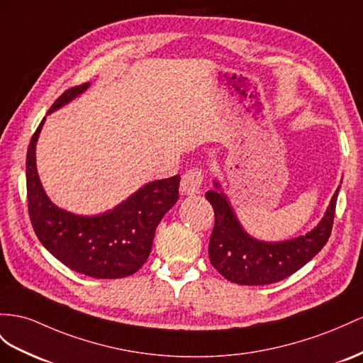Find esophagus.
I'll list each match as a JSON object with an SVG mask.
<instances>
[{"mask_svg":"<svg viewBox=\"0 0 363 363\" xmlns=\"http://www.w3.org/2000/svg\"><path fill=\"white\" fill-rule=\"evenodd\" d=\"M203 182V173L199 169H190L182 174L181 191L184 194H196L201 191V185Z\"/></svg>","mask_w":363,"mask_h":363,"instance_id":"obj_1","label":"esophagus"}]
</instances>
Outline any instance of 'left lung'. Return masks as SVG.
I'll use <instances>...</instances> for the list:
<instances>
[{
    "instance_id": "left-lung-1",
    "label": "left lung",
    "mask_w": 363,
    "mask_h": 363,
    "mask_svg": "<svg viewBox=\"0 0 363 363\" xmlns=\"http://www.w3.org/2000/svg\"><path fill=\"white\" fill-rule=\"evenodd\" d=\"M216 189L219 185L215 182ZM339 189L334 193L330 207L320 224L305 236L285 242H261L248 236L238 222L224 193L210 190L206 198L215 210L208 256L211 265L239 285H268L282 281L310 262L328 242Z\"/></svg>"
}]
</instances>
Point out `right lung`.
Segmentation results:
<instances>
[{
  "instance_id": "add662e5",
  "label": "right lung",
  "mask_w": 363,
  "mask_h": 363,
  "mask_svg": "<svg viewBox=\"0 0 363 363\" xmlns=\"http://www.w3.org/2000/svg\"><path fill=\"white\" fill-rule=\"evenodd\" d=\"M89 82L67 89L49 111L67 104ZM44 119L33 133L26 157L27 207L35 235L70 270L95 279L136 273L152 252L155 230L179 198L181 176L144 185L115 210L99 216H77L58 208L44 193L36 173L35 145Z\"/></svg>"
}]
</instances>
